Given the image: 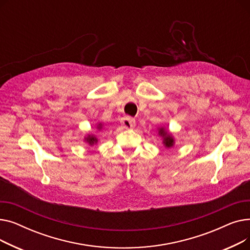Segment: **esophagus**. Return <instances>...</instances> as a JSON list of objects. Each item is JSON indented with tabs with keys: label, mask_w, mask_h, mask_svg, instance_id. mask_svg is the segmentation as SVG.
Here are the masks:
<instances>
[{
	"label": "esophagus",
	"mask_w": 250,
	"mask_h": 250,
	"mask_svg": "<svg viewBox=\"0 0 250 250\" xmlns=\"http://www.w3.org/2000/svg\"><path fill=\"white\" fill-rule=\"evenodd\" d=\"M121 124H122V125H123L125 128H133V127H135V125H136V121L134 120L133 117L125 116V117L122 118Z\"/></svg>",
	"instance_id": "esophagus-1"
}]
</instances>
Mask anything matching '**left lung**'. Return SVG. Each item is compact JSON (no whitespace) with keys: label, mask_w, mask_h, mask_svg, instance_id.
<instances>
[{"label":"left lung","mask_w":250,"mask_h":250,"mask_svg":"<svg viewBox=\"0 0 250 250\" xmlns=\"http://www.w3.org/2000/svg\"><path fill=\"white\" fill-rule=\"evenodd\" d=\"M159 135L163 138V144L166 148H171L174 145V139L173 137L168 134L164 127L159 128Z\"/></svg>","instance_id":"left-lung-1"}]
</instances>
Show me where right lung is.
<instances>
[{"mask_svg": "<svg viewBox=\"0 0 250 250\" xmlns=\"http://www.w3.org/2000/svg\"><path fill=\"white\" fill-rule=\"evenodd\" d=\"M97 128H98V129H101V128H102V124H99V125H97ZM85 141L89 144L90 146H93L94 144L97 143V138H96L94 135H88V136L85 138Z\"/></svg>", "mask_w": 250, "mask_h": 250, "instance_id": "add662e5", "label": "right lung"}]
</instances>
